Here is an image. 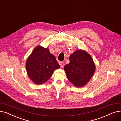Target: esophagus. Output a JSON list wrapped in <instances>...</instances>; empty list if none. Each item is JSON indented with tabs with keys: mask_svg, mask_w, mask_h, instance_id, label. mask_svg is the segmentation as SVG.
<instances>
[{
	"mask_svg": "<svg viewBox=\"0 0 121 121\" xmlns=\"http://www.w3.org/2000/svg\"><path fill=\"white\" fill-rule=\"evenodd\" d=\"M60 66L61 69L64 68V65H65L64 62H60Z\"/></svg>",
	"mask_w": 121,
	"mask_h": 121,
	"instance_id": "esophagus-1",
	"label": "esophagus"
}]
</instances>
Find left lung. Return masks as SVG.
I'll return each mask as SVG.
<instances>
[{"label": "left lung", "instance_id": "left-lung-1", "mask_svg": "<svg viewBox=\"0 0 121 121\" xmlns=\"http://www.w3.org/2000/svg\"><path fill=\"white\" fill-rule=\"evenodd\" d=\"M69 60V63L64 66L67 78L76 87L84 86L95 71L92 57L86 51L78 50L70 55Z\"/></svg>", "mask_w": 121, "mask_h": 121}]
</instances>
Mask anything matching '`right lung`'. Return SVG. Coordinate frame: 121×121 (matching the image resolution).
I'll use <instances>...</instances> for the list:
<instances>
[{
  "instance_id": "add662e5",
  "label": "right lung",
  "mask_w": 121,
  "mask_h": 121,
  "mask_svg": "<svg viewBox=\"0 0 121 121\" xmlns=\"http://www.w3.org/2000/svg\"><path fill=\"white\" fill-rule=\"evenodd\" d=\"M60 65L48 48L39 45L32 51L26 62L27 74L34 83L40 85L49 80Z\"/></svg>"
}]
</instances>
